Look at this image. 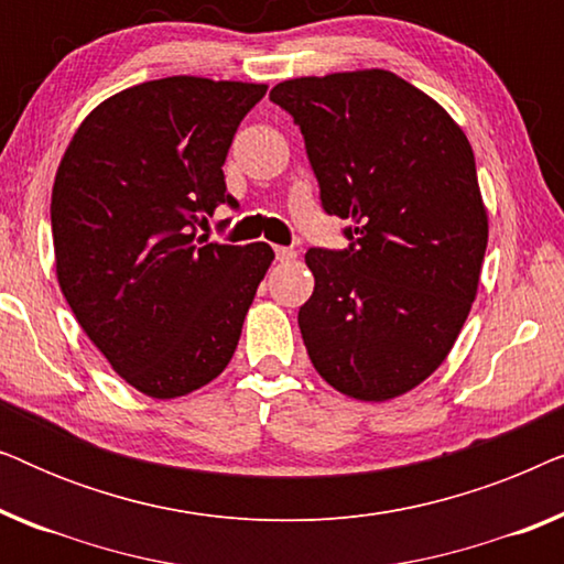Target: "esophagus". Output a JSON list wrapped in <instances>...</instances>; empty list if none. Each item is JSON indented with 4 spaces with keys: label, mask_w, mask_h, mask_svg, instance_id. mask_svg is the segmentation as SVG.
Returning <instances> with one entry per match:
<instances>
[{
    "label": "esophagus",
    "mask_w": 564,
    "mask_h": 564,
    "mask_svg": "<svg viewBox=\"0 0 564 564\" xmlns=\"http://www.w3.org/2000/svg\"><path fill=\"white\" fill-rule=\"evenodd\" d=\"M274 253H276V261H282V264H288V261L297 259V251L290 249V246H276Z\"/></svg>",
    "instance_id": "esophagus-1"
}]
</instances>
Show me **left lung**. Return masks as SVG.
I'll return each instance as SVG.
<instances>
[{
	"label": "left lung",
	"instance_id": "left-lung-1",
	"mask_svg": "<svg viewBox=\"0 0 564 564\" xmlns=\"http://www.w3.org/2000/svg\"><path fill=\"white\" fill-rule=\"evenodd\" d=\"M292 115L349 249H311L297 323L313 367L382 403L446 359L477 295L488 213L475 153L442 105L384 68L300 76L269 91Z\"/></svg>",
	"mask_w": 564,
	"mask_h": 564
}]
</instances>
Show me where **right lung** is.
<instances>
[{"mask_svg": "<svg viewBox=\"0 0 564 564\" xmlns=\"http://www.w3.org/2000/svg\"><path fill=\"white\" fill-rule=\"evenodd\" d=\"M267 84L166 76L97 105L61 159L51 195L66 303L115 372L169 400L234 357L274 251L197 238L226 192L228 149Z\"/></svg>", "mask_w": 564, "mask_h": 564, "instance_id": "1", "label": "right lung"}]
</instances>
